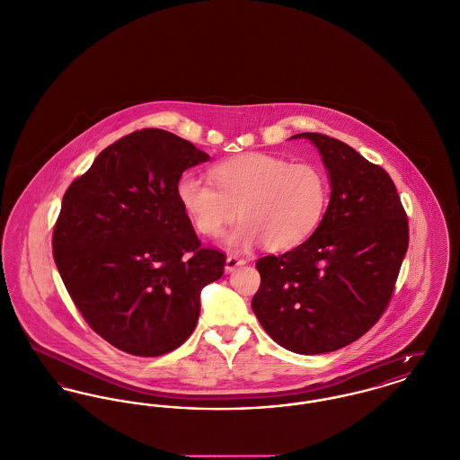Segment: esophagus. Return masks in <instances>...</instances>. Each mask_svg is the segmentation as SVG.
Masks as SVG:
<instances>
[{"mask_svg":"<svg viewBox=\"0 0 460 460\" xmlns=\"http://www.w3.org/2000/svg\"><path fill=\"white\" fill-rule=\"evenodd\" d=\"M243 264H246V259H243V257L229 255V257L226 259V270H227V272H231V270H234L236 268L243 266Z\"/></svg>","mask_w":460,"mask_h":460,"instance_id":"1","label":"esophagus"}]
</instances>
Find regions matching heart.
<instances>
[{"label":"heart","mask_w":460,"mask_h":460,"mask_svg":"<svg viewBox=\"0 0 460 460\" xmlns=\"http://www.w3.org/2000/svg\"><path fill=\"white\" fill-rule=\"evenodd\" d=\"M210 181L184 173L177 198L192 227L220 238L236 220L229 244L248 248L264 242L270 250L304 243L322 224L328 205V177L314 163H292L268 153H246L217 163Z\"/></svg>","instance_id":"heart-1"}]
</instances>
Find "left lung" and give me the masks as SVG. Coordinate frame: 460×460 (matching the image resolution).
<instances>
[{
	"instance_id": "obj_1",
	"label": "left lung",
	"mask_w": 460,
	"mask_h": 460,
	"mask_svg": "<svg viewBox=\"0 0 460 460\" xmlns=\"http://www.w3.org/2000/svg\"><path fill=\"white\" fill-rule=\"evenodd\" d=\"M300 137L323 158L330 203L311 238L257 261L252 309L281 348L322 354L358 341L387 309L408 248V218L382 166L333 137L294 138Z\"/></svg>"
}]
</instances>
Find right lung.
I'll return each mask as SVG.
<instances>
[{"label": "right lung", "mask_w": 460, "mask_h": 460, "mask_svg": "<svg viewBox=\"0 0 460 460\" xmlns=\"http://www.w3.org/2000/svg\"><path fill=\"white\" fill-rule=\"evenodd\" d=\"M208 160L186 138L142 128L108 146L64 194L57 270L84 322L119 351L153 358L184 344L201 288L224 272L226 253L201 246L177 198L182 172Z\"/></svg>", "instance_id": "obj_1"}]
</instances>
